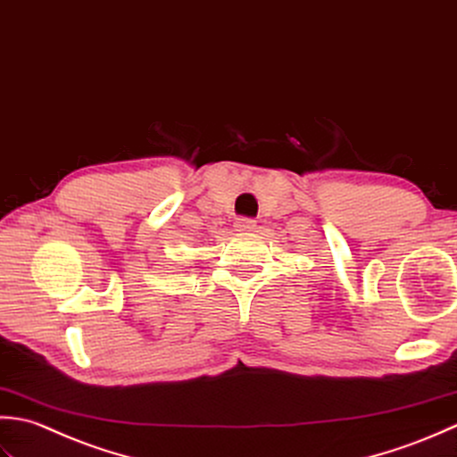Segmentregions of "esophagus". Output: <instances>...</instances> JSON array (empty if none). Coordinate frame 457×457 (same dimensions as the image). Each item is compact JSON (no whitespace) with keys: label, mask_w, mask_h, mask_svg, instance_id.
Returning <instances> with one entry per match:
<instances>
[{"label":"esophagus","mask_w":457,"mask_h":457,"mask_svg":"<svg viewBox=\"0 0 457 457\" xmlns=\"http://www.w3.org/2000/svg\"><path fill=\"white\" fill-rule=\"evenodd\" d=\"M235 228L240 232H246V230H254L256 228V220L254 219H246V217H240L235 220Z\"/></svg>","instance_id":"obj_1"}]
</instances>
